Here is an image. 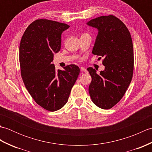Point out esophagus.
<instances>
[{"label": "esophagus", "mask_w": 152, "mask_h": 152, "mask_svg": "<svg viewBox=\"0 0 152 152\" xmlns=\"http://www.w3.org/2000/svg\"><path fill=\"white\" fill-rule=\"evenodd\" d=\"M80 70H81L82 71H83V72H88V70H87L85 67H83V66L80 67Z\"/></svg>", "instance_id": "esophagus-1"}]
</instances>
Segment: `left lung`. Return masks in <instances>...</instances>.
<instances>
[{
  "instance_id": "8db88e82",
  "label": "left lung",
  "mask_w": 152,
  "mask_h": 152,
  "mask_svg": "<svg viewBox=\"0 0 152 152\" xmlns=\"http://www.w3.org/2000/svg\"><path fill=\"white\" fill-rule=\"evenodd\" d=\"M88 25L98 28L92 53L99 56V59L102 57L105 66L99 74L92 67L88 69L92 78L89 93L95 104L102 109H110L124 96L133 78L131 36L126 25L113 15L93 19Z\"/></svg>"
}]
</instances>
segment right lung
I'll list each match as a JSON object with an SVG mask.
<instances>
[{
  "mask_svg": "<svg viewBox=\"0 0 152 152\" xmlns=\"http://www.w3.org/2000/svg\"><path fill=\"white\" fill-rule=\"evenodd\" d=\"M69 25L47 19L28 25L19 46V64L25 88L37 104L54 112L65 105L79 73L76 64L56 70L53 53L61 50V33Z\"/></svg>",
  "mask_w": 152,
  "mask_h": 152,
  "instance_id": "right-lung-1",
  "label": "right lung"
}]
</instances>
